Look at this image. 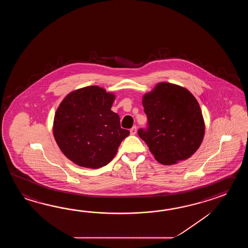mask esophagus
<instances>
[{"label": "esophagus", "mask_w": 248, "mask_h": 248, "mask_svg": "<svg viewBox=\"0 0 248 248\" xmlns=\"http://www.w3.org/2000/svg\"><path fill=\"white\" fill-rule=\"evenodd\" d=\"M137 126H134L132 127L131 129H130V134L134 136V135H136V134H137Z\"/></svg>", "instance_id": "34e87169"}]
</instances>
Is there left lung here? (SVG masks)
I'll list each match as a JSON object with an SVG mask.
<instances>
[{
    "label": "left lung",
    "mask_w": 248,
    "mask_h": 248,
    "mask_svg": "<svg viewBox=\"0 0 248 248\" xmlns=\"http://www.w3.org/2000/svg\"><path fill=\"white\" fill-rule=\"evenodd\" d=\"M142 106L147 127L138 129V136L159 163L173 165L187 159L201 146L205 123L200 105L189 90L160 82L144 95Z\"/></svg>",
    "instance_id": "1"
}]
</instances>
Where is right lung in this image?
Returning <instances> with one entry per match:
<instances>
[{
    "label": "right lung",
    "mask_w": 248,
    "mask_h": 248,
    "mask_svg": "<svg viewBox=\"0 0 248 248\" xmlns=\"http://www.w3.org/2000/svg\"><path fill=\"white\" fill-rule=\"evenodd\" d=\"M114 95L98 86L71 92L58 106L53 134L61 152L78 166L99 169L116 155L129 131L111 111Z\"/></svg>",
    "instance_id": "1"
}]
</instances>
